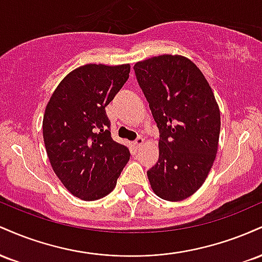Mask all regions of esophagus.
Listing matches in <instances>:
<instances>
[{
	"label": "esophagus",
	"instance_id": "1",
	"mask_svg": "<svg viewBox=\"0 0 262 262\" xmlns=\"http://www.w3.org/2000/svg\"><path fill=\"white\" fill-rule=\"evenodd\" d=\"M144 141H145V139H144L143 137H138L137 139L134 140V145L137 146V148H140V146L144 144Z\"/></svg>",
	"mask_w": 262,
	"mask_h": 262
}]
</instances>
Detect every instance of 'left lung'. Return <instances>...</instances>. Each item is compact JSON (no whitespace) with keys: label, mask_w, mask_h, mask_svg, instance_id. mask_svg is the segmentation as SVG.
<instances>
[{"label":"left lung","mask_w":262,"mask_h":262,"mask_svg":"<svg viewBox=\"0 0 262 262\" xmlns=\"http://www.w3.org/2000/svg\"><path fill=\"white\" fill-rule=\"evenodd\" d=\"M160 133L159 160L148 171L152 191L177 202L208 176L218 150L221 112L209 83L191 60L154 56L134 65Z\"/></svg>","instance_id":"1"}]
</instances>
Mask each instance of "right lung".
Here are the masks:
<instances>
[{
  "instance_id": "1",
  "label": "right lung",
  "mask_w": 262,
  "mask_h": 262,
  "mask_svg": "<svg viewBox=\"0 0 262 262\" xmlns=\"http://www.w3.org/2000/svg\"><path fill=\"white\" fill-rule=\"evenodd\" d=\"M130 65L87 64L59 83L48 102L43 138L54 172L75 197L96 201L113 191L130 152L111 135L106 107Z\"/></svg>"
}]
</instances>
